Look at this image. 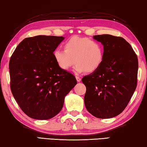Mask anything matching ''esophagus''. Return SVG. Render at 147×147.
<instances>
[{
  "mask_svg": "<svg viewBox=\"0 0 147 147\" xmlns=\"http://www.w3.org/2000/svg\"><path fill=\"white\" fill-rule=\"evenodd\" d=\"M76 80H77V82H80L81 81V78L79 77V76H76Z\"/></svg>",
  "mask_w": 147,
  "mask_h": 147,
  "instance_id": "obj_1",
  "label": "esophagus"
}]
</instances>
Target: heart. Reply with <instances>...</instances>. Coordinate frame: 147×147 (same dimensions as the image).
Wrapping results in <instances>:
<instances>
[{"label": "heart", "mask_w": 147, "mask_h": 147, "mask_svg": "<svg viewBox=\"0 0 147 147\" xmlns=\"http://www.w3.org/2000/svg\"><path fill=\"white\" fill-rule=\"evenodd\" d=\"M64 50L55 49L53 52L57 65L64 71L69 70L75 61L76 73H93L101 67L104 59L101 44L86 37H71L64 43Z\"/></svg>", "instance_id": "heart-1"}]
</instances>
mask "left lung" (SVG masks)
<instances>
[{
  "instance_id": "obj_1",
  "label": "left lung",
  "mask_w": 147,
  "mask_h": 147,
  "mask_svg": "<svg viewBox=\"0 0 147 147\" xmlns=\"http://www.w3.org/2000/svg\"><path fill=\"white\" fill-rule=\"evenodd\" d=\"M104 48V59L96 71L83 77L86 108L98 118L120 115L131 99L137 84L138 59L127 42L111 34L94 36Z\"/></svg>"
}]
</instances>
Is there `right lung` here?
Returning a JSON list of instances; mask_svg holds the SVG:
<instances>
[{
    "label": "right lung",
    "instance_id": "obj_1",
    "mask_svg": "<svg viewBox=\"0 0 147 147\" xmlns=\"http://www.w3.org/2000/svg\"><path fill=\"white\" fill-rule=\"evenodd\" d=\"M65 38L38 35L21 42L9 63L10 89L25 115L48 120L61 111L65 97L77 81L60 69L53 52Z\"/></svg>",
    "mask_w": 147,
    "mask_h": 147
}]
</instances>
